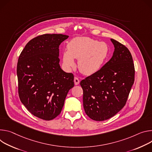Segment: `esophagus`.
I'll return each mask as SVG.
<instances>
[{"instance_id": "1", "label": "esophagus", "mask_w": 152, "mask_h": 152, "mask_svg": "<svg viewBox=\"0 0 152 152\" xmlns=\"http://www.w3.org/2000/svg\"><path fill=\"white\" fill-rule=\"evenodd\" d=\"M74 83H75V85H79V83H80V80H79L77 77H75V78H74Z\"/></svg>"}]
</instances>
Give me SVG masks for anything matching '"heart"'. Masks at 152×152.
<instances>
[{
	"label": "heart",
	"instance_id": "obj_1",
	"mask_svg": "<svg viewBox=\"0 0 152 152\" xmlns=\"http://www.w3.org/2000/svg\"><path fill=\"white\" fill-rule=\"evenodd\" d=\"M109 48L105 42H98L87 37H78L72 39L63 53V61L67 68L75 65L74 58L78 59L79 70L85 75L97 72L107 57Z\"/></svg>",
	"mask_w": 152,
	"mask_h": 152
}]
</instances>
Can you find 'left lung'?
Returning <instances> with one entry per match:
<instances>
[{"instance_id": "left-lung-1", "label": "left lung", "mask_w": 152, "mask_h": 152, "mask_svg": "<svg viewBox=\"0 0 152 152\" xmlns=\"http://www.w3.org/2000/svg\"><path fill=\"white\" fill-rule=\"evenodd\" d=\"M113 56L99 70L80 82L83 107L93 120H108L125 106L134 80V66L128 48L111 39Z\"/></svg>"}]
</instances>
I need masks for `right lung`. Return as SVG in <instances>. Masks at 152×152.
Instances as JSON below:
<instances>
[{"instance_id":"1","label":"right lung","mask_w":152,"mask_h":152,"mask_svg":"<svg viewBox=\"0 0 152 152\" xmlns=\"http://www.w3.org/2000/svg\"><path fill=\"white\" fill-rule=\"evenodd\" d=\"M63 34L40 35L31 40L20 53L17 75L21 102L33 115L49 121L61 112L74 75L60 66L59 45L68 38Z\"/></svg>"}]
</instances>
